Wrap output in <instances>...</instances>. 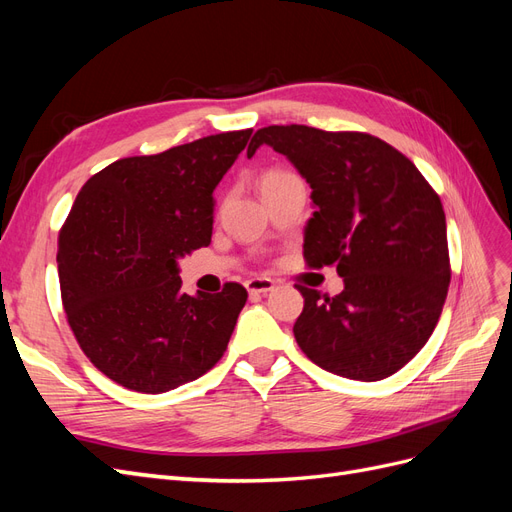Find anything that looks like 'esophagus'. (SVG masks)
<instances>
[{
	"label": "esophagus",
	"instance_id": "1",
	"mask_svg": "<svg viewBox=\"0 0 512 512\" xmlns=\"http://www.w3.org/2000/svg\"><path fill=\"white\" fill-rule=\"evenodd\" d=\"M245 288L252 294H267L275 288V282L271 277H250V280L245 282Z\"/></svg>",
	"mask_w": 512,
	"mask_h": 512
}]
</instances>
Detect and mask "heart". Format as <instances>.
Listing matches in <instances>:
<instances>
[{
  "label": "heart",
  "instance_id": "b5f03b06",
  "mask_svg": "<svg viewBox=\"0 0 512 512\" xmlns=\"http://www.w3.org/2000/svg\"><path fill=\"white\" fill-rule=\"evenodd\" d=\"M282 175H286V173H269V175L265 177V181H267V179H275V177H282Z\"/></svg>",
  "mask_w": 512,
  "mask_h": 512
}]
</instances>
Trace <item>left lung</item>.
<instances>
[{"label": "left lung", "mask_w": 512, "mask_h": 512, "mask_svg": "<svg viewBox=\"0 0 512 512\" xmlns=\"http://www.w3.org/2000/svg\"><path fill=\"white\" fill-rule=\"evenodd\" d=\"M260 145L286 156L312 188L307 265H337L344 277L335 297L297 286L299 348L335 376H393L427 344L451 282L440 196L404 153L371 134L292 123L260 128L247 158Z\"/></svg>", "instance_id": "8db88e82"}]
</instances>
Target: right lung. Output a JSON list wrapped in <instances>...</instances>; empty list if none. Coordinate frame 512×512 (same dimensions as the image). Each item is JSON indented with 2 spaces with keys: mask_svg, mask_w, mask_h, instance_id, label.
I'll return each mask as SVG.
<instances>
[{
  "mask_svg": "<svg viewBox=\"0 0 512 512\" xmlns=\"http://www.w3.org/2000/svg\"><path fill=\"white\" fill-rule=\"evenodd\" d=\"M252 130L123 158L91 177L59 232L61 301L76 342L104 376L166 393L222 359L247 301L181 290L179 260L211 243L213 190Z\"/></svg>",
  "mask_w": 512,
  "mask_h": 512,
  "instance_id": "obj_1",
  "label": "right lung"
}]
</instances>
